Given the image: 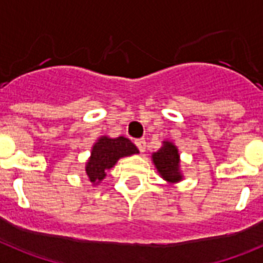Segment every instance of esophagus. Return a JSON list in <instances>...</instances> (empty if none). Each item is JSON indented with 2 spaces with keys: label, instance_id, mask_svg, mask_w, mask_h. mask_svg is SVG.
I'll return each mask as SVG.
<instances>
[{
  "label": "esophagus",
  "instance_id": "esophagus-1",
  "mask_svg": "<svg viewBox=\"0 0 263 263\" xmlns=\"http://www.w3.org/2000/svg\"><path fill=\"white\" fill-rule=\"evenodd\" d=\"M136 145H137V147H138V151H140L141 153H144L145 149H146V141H145V138L136 140Z\"/></svg>",
  "mask_w": 263,
  "mask_h": 263
}]
</instances>
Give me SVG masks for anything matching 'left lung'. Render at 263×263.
<instances>
[{"mask_svg":"<svg viewBox=\"0 0 263 263\" xmlns=\"http://www.w3.org/2000/svg\"><path fill=\"white\" fill-rule=\"evenodd\" d=\"M152 158H153V162H155L158 173L164 179L171 181V183H176V181L181 180L183 176L180 175L179 169L180 156L179 152H177V147L172 142L165 141L161 149L153 153Z\"/></svg>","mask_w":263,"mask_h":263,"instance_id":"left-lung-1","label":"left lung"}]
</instances>
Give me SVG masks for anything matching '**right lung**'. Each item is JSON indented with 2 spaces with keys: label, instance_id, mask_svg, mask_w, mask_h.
Returning a JSON list of instances; mask_svg holds the SVG:
<instances>
[{
  "label": "right lung",
  "instance_id": "obj_1",
  "mask_svg": "<svg viewBox=\"0 0 263 263\" xmlns=\"http://www.w3.org/2000/svg\"><path fill=\"white\" fill-rule=\"evenodd\" d=\"M136 153H138V149L129 138L101 137L92 146L91 157L86 165V175L91 183H99L105 179L106 171L116 165L119 158Z\"/></svg>",
  "mask_w": 263,
  "mask_h": 263
}]
</instances>
